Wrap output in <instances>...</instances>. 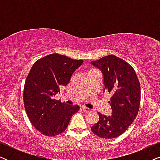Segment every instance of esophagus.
Returning a JSON list of instances; mask_svg holds the SVG:
<instances>
[{
  "label": "esophagus",
  "mask_w": 160,
  "mask_h": 160,
  "mask_svg": "<svg viewBox=\"0 0 160 160\" xmlns=\"http://www.w3.org/2000/svg\"><path fill=\"white\" fill-rule=\"evenodd\" d=\"M81 108H82V110L83 111H84V112H89V111H91V109L87 108V107H84V106H82Z\"/></svg>",
  "instance_id": "1"
}]
</instances>
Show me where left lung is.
<instances>
[{
  "label": "left lung",
  "mask_w": 160,
  "mask_h": 160,
  "mask_svg": "<svg viewBox=\"0 0 160 160\" xmlns=\"http://www.w3.org/2000/svg\"><path fill=\"white\" fill-rule=\"evenodd\" d=\"M103 76V91L111 95L112 114L98 112L99 121L91 130L102 138H115L127 130L138 113L141 85L135 70L122 59L111 54L91 62Z\"/></svg>",
  "instance_id": "left-lung-1"
}]
</instances>
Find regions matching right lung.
I'll use <instances>...</instances> for the list:
<instances>
[{
  "instance_id": "obj_1",
  "label": "right lung",
  "mask_w": 160,
  "mask_h": 160,
  "mask_svg": "<svg viewBox=\"0 0 160 160\" xmlns=\"http://www.w3.org/2000/svg\"><path fill=\"white\" fill-rule=\"evenodd\" d=\"M82 63L54 53L39 59L30 69L24 87V105L30 122L43 135L51 137L64 132L79 110L78 106H68L54 97Z\"/></svg>"
}]
</instances>
